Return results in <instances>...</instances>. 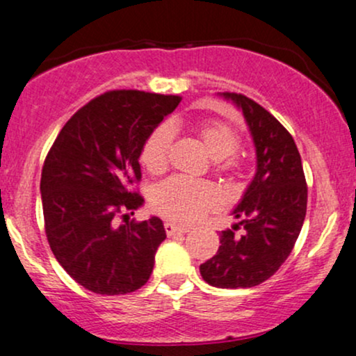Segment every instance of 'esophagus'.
Segmentation results:
<instances>
[{"label":"esophagus","mask_w":356,"mask_h":356,"mask_svg":"<svg viewBox=\"0 0 356 356\" xmlns=\"http://www.w3.org/2000/svg\"><path fill=\"white\" fill-rule=\"evenodd\" d=\"M163 228H165V233H167V235H169V236L182 235V233L189 232V229H187V228H182V226L174 225V222H165V225H163Z\"/></svg>","instance_id":"1"}]
</instances>
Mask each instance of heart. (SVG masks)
Masks as SVG:
<instances>
[{
  "instance_id": "b5f03b06",
  "label": "heart",
  "mask_w": 356,
  "mask_h": 356,
  "mask_svg": "<svg viewBox=\"0 0 356 356\" xmlns=\"http://www.w3.org/2000/svg\"><path fill=\"white\" fill-rule=\"evenodd\" d=\"M199 140L208 155L214 160V169L218 172H232L238 162L235 152L240 145L238 134L221 121H206L197 128ZM172 142L170 124H159L140 150V163L152 175L162 174L167 169V157ZM220 202L216 189L208 182H194L187 179L172 177L152 191L150 204L160 216L165 220L187 225L194 222L206 211L216 208Z\"/></svg>"
}]
</instances>
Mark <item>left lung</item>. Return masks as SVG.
Returning a JSON list of instances; mask_svg holds the SVG:
<instances>
[{
  "label": "left lung",
  "instance_id": "8db88e82",
  "mask_svg": "<svg viewBox=\"0 0 356 356\" xmlns=\"http://www.w3.org/2000/svg\"><path fill=\"white\" fill-rule=\"evenodd\" d=\"M220 96L243 113L257 170L232 211L240 221L221 232L216 255L201 264L199 272L213 287L247 289L265 282L291 255L306 218L307 187L299 150L286 128L247 96ZM240 225L244 233L236 236Z\"/></svg>",
  "mask_w": 356,
  "mask_h": 356
}]
</instances>
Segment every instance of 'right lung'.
I'll use <instances>...</instances> for the list:
<instances>
[{
    "label": "right lung",
    "instance_id": "right-lung-1",
    "mask_svg": "<svg viewBox=\"0 0 356 356\" xmlns=\"http://www.w3.org/2000/svg\"><path fill=\"white\" fill-rule=\"evenodd\" d=\"M181 96L109 91L70 118L50 148L40 193L52 253L77 284L103 296L135 292L165 240L157 216L130 221L143 204L140 150ZM125 222L119 225V218Z\"/></svg>",
    "mask_w": 356,
    "mask_h": 356
}]
</instances>
